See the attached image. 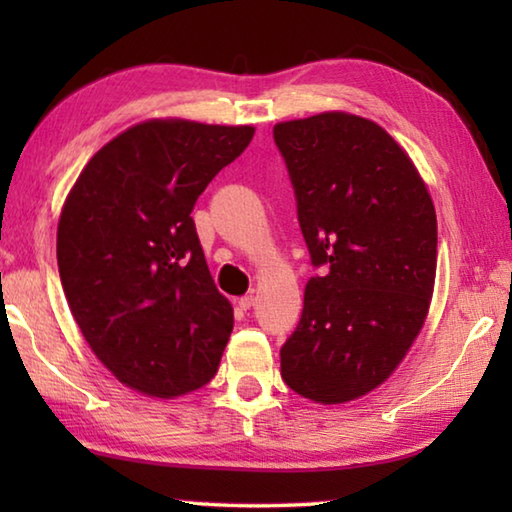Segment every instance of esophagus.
<instances>
[{"label": "esophagus", "instance_id": "1", "mask_svg": "<svg viewBox=\"0 0 512 512\" xmlns=\"http://www.w3.org/2000/svg\"><path fill=\"white\" fill-rule=\"evenodd\" d=\"M255 305V293H246V296L239 298V307L241 309H250Z\"/></svg>", "mask_w": 512, "mask_h": 512}]
</instances>
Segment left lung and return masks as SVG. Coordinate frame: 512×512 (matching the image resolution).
<instances>
[{"label":"left lung","instance_id":"obj_1","mask_svg":"<svg viewBox=\"0 0 512 512\" xmlns=\"http://www.w3.org/2000/svg\"><path fill=\"white\" fill-rule=\"evenodd\" d=\"M273 140L320 268L280 350L282 379L314 402H350L391 375L420 332L436 280V210L375 121L323 112L277 124Z\"/></svg>","mask_w":512,"mask_h":512}]
</instances>
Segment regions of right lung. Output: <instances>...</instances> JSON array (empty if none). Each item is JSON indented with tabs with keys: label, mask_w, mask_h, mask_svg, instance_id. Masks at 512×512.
Masks as SVG:
<instances>
[{
	"label": "right lung",
	"mask_w": 512,
	"mask_h": 512,
	"mask_svg": "<svg viewBox=\"0 0 512 512\" xmlns=\"http://www.w3.org/2000/svg\"><path fill=\"white\" fill-rule=\"evenodd\" d=\"M253 126L153 119L85 164L58 221V273L76 325L121 384L196 391L219 370L235 316L207 268L192 210Z\"/></svg>",
	"instance_id": "add662e5"
}]
</instances>
